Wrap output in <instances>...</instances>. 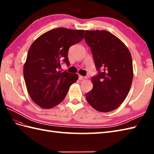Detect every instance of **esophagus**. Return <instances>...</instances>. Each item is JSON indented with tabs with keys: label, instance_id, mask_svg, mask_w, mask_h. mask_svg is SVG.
Returning a JSON list of instances; mask_svg holds the SVG:
<instances>
[{
	"label": "esophagus",
	"instance_id": "obj_1",
	"mask_svg": "<svg viewBox=\"0 0 154 154\" xmlns=\"http://www.w3.org/2000/svg\"><path fill=\"white\" fill-rule=\"evenodd\" d=\"M79 79L80 80H85V79H86V77L82 76V75H79Z\"/></svg>",
	"mask_w": 154,
	"mask_h": 154
}]
</instances>
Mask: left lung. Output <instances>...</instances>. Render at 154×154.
Listing matches in <instances>:
<instances>
[{"label":"left lung","instance_id":"left-lung-1","mask_svg":"<svg viewBox=\"0 0 154 154\" xmlns=\"http://www.w3.org/2000/svg\"><path fill=\"white\" fill-rule=\"evenodd\" d=\"M97 69L91 79L93 89L86 94L88 103L96 110L108 112L119 108L128 94L133 79L131 54L119 38L106 30H85Z\"/></svg>","mask_w":154,"mask_h":154}]
</instances>
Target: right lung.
<instances>
[{"mask_svg": "<svg viewBox=\"0 0 154 154\" xmlns=\"http://www.w3.org/2000/svg\"><path fill=\"white\" fill-rule=\"evenodd\" d=\"M84 30L57 28L45 32L29 48L24 65V77L32 100L42 109H49L65 99L78 75L57 71L63 61L69 65V48L84 38Z\"/></svg>", "mask_w": 154, "mask_h": 154, "instance_id": "right-lung-1", "label": "right lung"}]
</instances>
